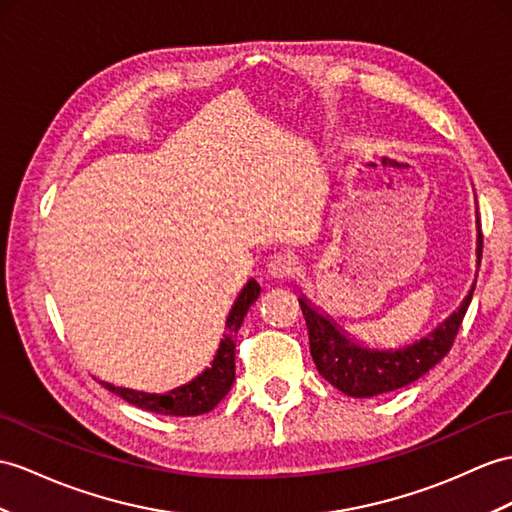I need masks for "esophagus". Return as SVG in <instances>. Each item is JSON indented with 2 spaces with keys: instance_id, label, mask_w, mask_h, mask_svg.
<instances>
[{
  "instance_id": "esophagus-1",
  "label": "esophagus",
  "mask_w": 512,
  "mask_h": 512,
  "mask_svg": "<svg viewBox=\"0 0 512 512\" xmlns=\"http://www.w3.org/2000/svg\"><path fill=\"white\" fill-rule=\"evenodd\" d=\"M293 271H295V267H293L291 256L276 254V256L269 258L267 273H269L271 278H276V280H289V278L293 276Z\"/></svg>"
}]
</instances>
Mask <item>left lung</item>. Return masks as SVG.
Masks as SVG:
<instances>
[{"label":"left lung","instance_id":"obj_1","mask_svg":"<svg viewBox=\"0 0 512 512\" xmlns=\"http://www.w3.org/2000/svg\"><path fill=\"white\" fill-rule=\"evenodd\" d=\"M480 256L482 232H478V265ZM473 289H476V284L471 286L469 295L458 310H454L439 328L415 343L400 347V350H371V347L356 343L328 315L310 306L302 295L299 306H302L306 319L310 356L315 360L317 371L321 378H326L332 386L350 397H373L402 389V386L426 376L452 350Z\"/></svg>","mask_w":512,"mask_h":512}]
</instances>
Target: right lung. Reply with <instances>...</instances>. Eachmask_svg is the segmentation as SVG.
Segmentation results:
<instances>
[{
	"label": "right lung",
	"mask_w": 512,
	"mask_h": 512,
	"mask_svg": "<svg viewBox=\"0 0 512 512\" xmlns=\"http://www.w3.org/2000/svg\"><path fill=\"white\" fill-rule=\"evenodd\" d=\"M260 295V284L256 280H249L243 291L236 297V302L226 319V334L219 343V350L213 358L210 367H206L197 378L189 384H182L178 389L167 393H143L132 389H121V386H112L102 382L108 391L123 397L128 404L139 406L149 413L158 415H171V417H195L204 415L213 410L223 397L228 395L230 386L234 382V334L239 332L243 317L247 315L249 306H252Z\"/></svg>",
	"instance_id": "obj_1"
}]
</instances>
